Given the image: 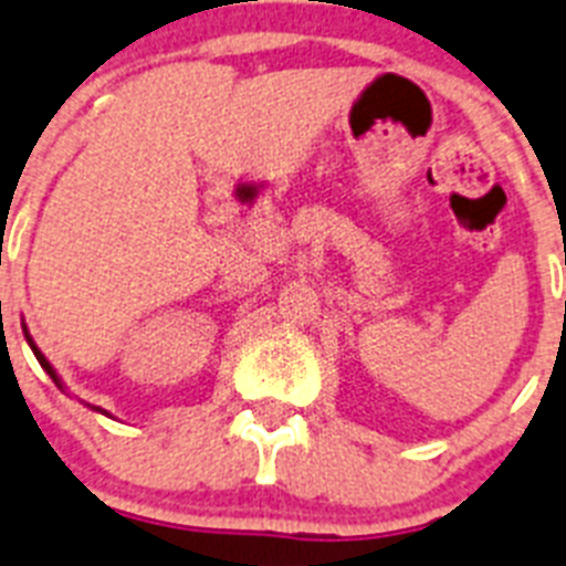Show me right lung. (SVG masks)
<instances>
[{
  "label": "right lung",
  "instance_id": "1",
  "mask_svg": "<svg viewBox=\"0 0 566 566\" xmlns=\"http://www.w3.org/2000/svg\"><path fill=\"white\" fill-rule=\"evenodd\" d=\"M22 331H25V339H28V345H31L33 356H36V359H40V365H42V368H45V374H49V377L54 379V382H56V388H63V379H60V374L54 371V365H51L49 359H45V354H42V350L36 348V345H33V339H31V334H28V327H25V325H22ZM92 408H94V411H99V415H106V411H103V408H97V406H92Z\"/></svg>",
  "mask_w": 566,
  "mask_h": 566
}]
</instances>
